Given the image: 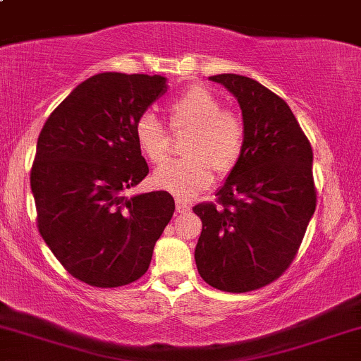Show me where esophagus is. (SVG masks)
I'll return each instance as SVG.
<instances>
[{
    "mask_svg": "<svg viewBox=\"0 0 361 361\" xmlns=\"http://www.w3.org/2000/svg\"><path fill=\"white\" fill-rule=\"evenodd\" d=\"M176 212H180V214L190 212V205L183 200H176Z\"/></svg>",
    "mask_w": 361,
    "mask_h": 361,
    "instance_id": "34e87169",
    "label": "esophagus"
}]
</instances>
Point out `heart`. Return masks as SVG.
I'll return each instance as SVG.
<instances>
[{
    "label": "heart",
    "instance_id": "obj_1",
    "mask_svg": "<svg viewBox=\"0 0 361 361\" xmlns=\"http://www.w3.org/2000/svg\"><path fill=\"white\" fill-rule=\"evenodd\" d=\"M168 115L175 130H190L185 142V159L168 161L152 175L157 188L166 190L180 200H188L214 181V168L227 175L238 166L246 144L243 120L222 110L217 94L205 86H190L168 103ZM135 142L151 163L166 156V128L152 111H144L134 123Z\"/></svg>",
    "mask_w": 361,
    "mask_h": 361
}]
</instances>
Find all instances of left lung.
<instances>
[{"mask_svg": "<svg viewBox=\"0 0 361 361\" xmlns=\"http://www.w3.org/2000/svg\"><path fill=\"white\" fill-rule=\"evenodd\" d=\"M243 111L241 161L217 190L221 207L198 204V273L210 287L250 292L290 267L316 210L312 147L279 94L239 74H217Z\"/></svg>", "mask_w": 361, "mask_h": 361, "instance_id": "8db88e82", "label": "left lung"}]
</instances>
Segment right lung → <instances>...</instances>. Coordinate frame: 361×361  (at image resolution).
Listing matches in <instances>:
<instances>
[{"instance_id":"right-lung-1","label":"right lung","mask_w":361,"mask_h":361,"mask_svg":"<svg viewBox=\"0 0 361 361\" xmlns=\"http://www.w3.org/2000/svg\"><path fill=\"white\" fill-rule=\"evenodd\" d=\"M166 90L159 74H94L40 130L30 173L39 233L91 287L139 280L175 212L168 192L126 195L149 173L134 123Z\"/></svg>"}]
</instances>
